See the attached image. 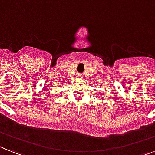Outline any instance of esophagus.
<instances>
[{
  "instance_id": "1",
  "label": "esophagus",
  "mask_w": 155,
  "mask_h": 155,
  "mask_svg": "<svg viewBox=\"0 0 155 155\" xmlns=\"http://www.w3.org/2000/svg\"><path fill=\"white\" fill-rule=\"evenodd\" d=\"M79 76H81V75H79Z\"/></svg>"
}]
</instances>
